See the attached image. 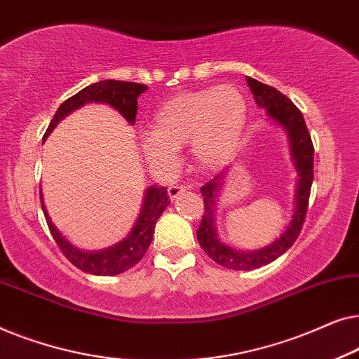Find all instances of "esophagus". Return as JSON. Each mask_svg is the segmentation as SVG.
<instances>
[{"label": "esophagus", "instance_id": "1", "mask_svg": "<svg viewBox=\"0 0 359 359\" xmlns=\"http://www.w3.org/2000/svg\"><path fill=\"white\" fill-rule=\"evenodd\" d=\"M186 191V186H181V184H171L168 188V196L171 201H175L178 196H181Z\"/></svg>", "mask_w": 359, "mask_h": 359}]
</instances>
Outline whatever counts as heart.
Wrapping results in <instances>:
<instances>
[{
    "label": "heart",
    "instance_id": "1",
    "mask_svg": "<svg viewBox=\"0 0 359 359\" xmlns=\"http://www.w3.org/2000/svg\"><path fill=\"white\" fill-rule=\"evenodd\" d=\"M247 101L233 85L180 93L165 101L151 119V132L140 142L151 168L170 171L178 150L189 145L194 165L217 170L237 154L247 126Z\"/></svg>",
    "mask_w": 359,
    "mask_h": 359
}]
</instances>
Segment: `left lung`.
<instances>
[{
  "label": "left lung",
  "instance_id": "obj_1",
  "mask_svg": "<svg viewBox=\"0 0 359 359\" xmlns=\"http://www.w3.org/2000/svg\"><path fill=\"white\" fill-rule=\"evenodd\" d=\"M247 85L250 86V91L253 93L258 107L266 111L269 119L281 126L287 134L289 147H291V158L297 170V188L294 214L286 230L271 245L255 250V252L235 250L230 245L220 242L217 232H215V205H217L219 191L227 171H222L220 175L214 176L212 180L208 181L201 188V194L204 198V214L198 229V242L204 252L208 253V257L212 258L215 263H219L224 268L237 269V271L262 268L264 264L274 262L292 247V243L296 242L299 233H301L304 219H306L309 196H311L313 181V144L302 112L276 88L268 86L248 76Z\"/></svg>",
  "mask_w": 359,
  "mask_h": 359
}]
</instances>
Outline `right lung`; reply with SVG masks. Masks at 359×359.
Wrapping results in <instances>:
<instances>
[{
  "mask_svg": "<svg viewBox=\"0 0 359 359\" xmlns=\"http://www.w3.org/2000/svg\"><path fill=\"white\" fill-rule=\"evenodd\" d=\"M149 90V86L139 85V83L132 81H117V80H106V81H97L93 85L83 88L81 91H78L76 95L68 97L65 102H62L58 107L55 116L48 124V129L46 130L43 140L50 132L55 129L58 122L63 117L70 114L78 107L88 102H102V104H109L114 107L116 111H119L122 117H126V121L129 124H135V116H137V97L142 93ZM170 204V196L168 191L163 186L156 188V186H150L147 188L144 196V204H142L140 214L137 217V222L129 235L124 240H121L119 243L112 245V247L106 250H100V252H85V250L76 248L75 245H72L68 240L63 237L53 222L48 217L46 205H43L42 199V189H41V205L46 215L47 225L50 229L52 237L55 238L58 248L62 250V253L65 255L67 259L70 263L75 264L81 271L96 274V276H116L135 266L137 263L144 258V255L149 250L151 238H154L155 232V224L161 212L166 209V205Z\"/></svg>",
  "mask_w": 359,
  "mask_h": 359,
  "instance_id": "obj_1",
  "label": "right lung"
}]
</instances>
